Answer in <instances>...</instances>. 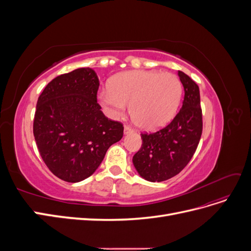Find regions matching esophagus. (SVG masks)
<instances>
[{
    "label": "esophagus",
    "instance_id": "34e87169",
    "mask_svg": "<svg viewBox=\"0 0 251 251\" xmlns=\"http://www.w3.org/2000/svg\"><path fill=\"white\" fill-rule=\"evenodd\" d=\"M124 131H125V134H130V133H133V128L128 126H125Z\"/></svg>",
    "mask_w": 251,
    "mask_h": 251
}]
</instances>
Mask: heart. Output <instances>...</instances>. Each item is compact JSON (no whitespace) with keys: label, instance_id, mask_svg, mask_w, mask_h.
Returning a JSON list of instances; mask_svg holds the SVG:
<instances>
[{"label":"heart","instance_id":"heart-1","mask_svg":"<svg viewBox=\"0 0 251 251\" xmlns=\"http://www.w3.org/2000/svg\"><path fill=\"white\" fill-rule=\"evenodd\" d=\"M182 83L177 75L154 70L119 73L97 98L111 118L123 117L131 104L135 124L144 131H155L175 116L182 97Z\"/></svg>","mask_w":251,"mask_h":251}]
</instances>
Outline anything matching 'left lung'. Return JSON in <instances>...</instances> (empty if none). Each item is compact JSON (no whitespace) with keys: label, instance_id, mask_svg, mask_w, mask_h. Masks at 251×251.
<instances>
[{"label":"left lung","instance_id":"8db88e82","mask_svg":"<svg viewBox=\"0 0 251 251\" xmlns=\"http://www.w3.org/2000/svg\"><path fill=\"white\" fill-rule=\"evenodd\" d=\"M184 88V100L177 115L155 133H142V146L133 157L136 171L151 182L173 178L191 161L202 135L200 91L184 72L178 71Z\"/></svg>","mask_w":251,"mask_h":251}]
</instances>
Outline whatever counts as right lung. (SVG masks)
<instances>
[{"label":"right lung","mask_w":251,"mask_h":251,"mask_svg":"<svg viewBox=\"0 0 251 251\" xmlns=\"http://www.w3.org/2000/svg\"><path fill=\"white\" fill-rule=\"evenodd\" d=\"M98 87L95 71L79 68L52 79L37 100V149L51 173L71 183L90 177L108 149L124 136L123 124L100 111Z\"/></svg>","instance_id":"1"}]
</instances>
